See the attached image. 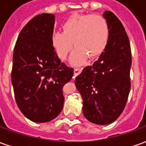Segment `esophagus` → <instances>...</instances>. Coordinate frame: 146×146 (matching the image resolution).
I'll return each instance as SVG.
<instances>
[{"label":"esophagus","mask_w":146,"mask_h":146,"mask_svg":"<svg viewBox=\"0 0 146 146\" xmlns=\"http://www.w3.org/2000/svg\"><path fill=\"white\" fill-rule=\"evenodd\" d=\"M81 72H82V69H81V68H76V69H74V71H73L74 76H78Z\"/></svg>","instance_id":"34e87169"}]
</instances>
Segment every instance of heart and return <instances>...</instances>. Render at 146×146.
<instances>
[{"label": "heart", "mask_w": 146, "mask_h": 146, "mask_svg": "<svg viewBox=\"0 0 146 146\" xmlns=\"http://www.w3.org/2000/svg\"><path fill=\"white\" fill-rule=\"evenodd\" d=\"M62 33H54L51 46L57 56L66 59L73 44L76 48L71 57L74 65L82 64L88 55L98 57L104 51L110 39L107 20L100 15H76L70 17L62 26Z\"/></svg>", "instance_id": "heart-1"}]
</instances>
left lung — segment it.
I'll return each mask as SVG.
<instances>
[{
  "label": "left lung",
  "instance_id": "8db88e82",
  "mask_svg": "<svg viewBox=\"0 0 146 146\" xmlns=\"http://www.w3.org/2000/svg\"><path fill=\"white\" fill-rule=\"evenodd\" d=\"M103 16L110 27L107 46L98 60L86 66L75 80L85 118L100 125L115 121L124 110L131 66V46L124 27L112 11H106Z\"/></svg>",
  "mask_w": 146,
  "mask_h": 146
}]
</instances>
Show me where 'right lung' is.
<instances>
[{"label":"right lung","mask_w":146,"mask_h":146,"mask_svg":"<svg viewBox=\"0 0 146 146\" xmlns=\"http://www.w3.org/2000/svg\"><path fill=\"white\" fill-rule=\"evenodd\" d=\"M54 15L33 18L15 43L11 83L19 109L27 118L44 123L56 118L63 108V86L73 69L61 62L51 46Z\"/></svg>","instance_id":"add662e5"}]
</instances>
